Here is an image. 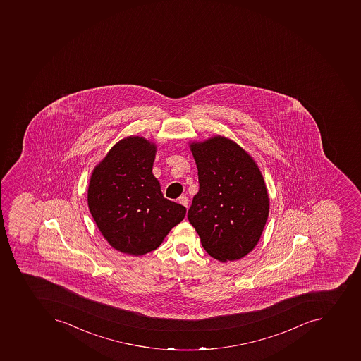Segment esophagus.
<instances>
[{
  "mask_svg": "<svg viewBox=\"0 0 361 361\" xmlns=\"http://www.w3.org/2000/svg\"><path fill=\"white\" fill-rule=\"evenodd\" d=\"M178 203H180V204L184 205L185 207H188V197L186 195H182L179 196L178 197Z\"/></svg>",
  "mask_w": 361,
  "mask_h": 361,
  "instance_id": "1",
  "label": "esophagus"
}]
</instances>
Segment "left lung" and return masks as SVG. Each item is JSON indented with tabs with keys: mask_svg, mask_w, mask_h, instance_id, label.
<instances>
[{
	"mask_svg": "<svg viewBox=\"0 0 361 361\" xmlns=\"http://www.w3.org/2000/svg\"><path fill=\"white\" fill-rule=\"evenodd\" d=\"M200 190L188 218L209 255L243 259L255 248L267 224L270 199L253 157L233 140L214 135L190 143Z\"/></svg>",
	"mask_w": 361,
	"mask_h": 361,
	"instance_id": "8db88e82",
	"label": "left lung"
}]
</instances>
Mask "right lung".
Masks as SVG:
<instances>
[{"label":"right lung","mask_w":361,"mask_h":361,"mask_svg":"<svg viewBox=\"0 0 361 361\" xmlns=\"http://www.w3.org/2000/svg\"><path fill=\"white\" fill-rule=\"evenodd\" d=\"M156 154L151 140L124 137L91 173L89 211L104 238L121 253L152 252L186 214V207L162 195L152 173Z\"/></svg>","instance_id":"1"}]
</instances>
